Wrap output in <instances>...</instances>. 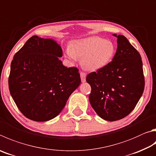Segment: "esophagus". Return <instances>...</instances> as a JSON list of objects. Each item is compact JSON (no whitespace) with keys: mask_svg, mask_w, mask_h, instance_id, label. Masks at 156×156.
Masks as SVG:
<instances>
[{"mask_svg":"<svg viewBox=\"0 0 156 156\" xmlns=\"http://www.w3.org/2000/svg\"><path fill=\"white\" fill-rule=\"evenodd\" d=\"M80 73L81 81L83 82V83H84V82L86 81V73L83 72H81Z\"/></svg>","mask_w":156,"mask_h":156,"instance_id":"obj_1","label":"esophagus"}]
</instances>
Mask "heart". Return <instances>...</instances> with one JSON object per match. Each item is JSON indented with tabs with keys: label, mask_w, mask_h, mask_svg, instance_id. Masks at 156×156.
<instances>
[{
	"label": "heart",
	"mask_w": 156,
	"mask_h": 156,
	"mask_svg": "<svg viewBox=\"0 0 156 156\" xmlns=\"http://www.w3.org/2000/svg\"><path fill=\"white\" fill-rule=\"evenodd\" d=\"M116 47L112 41L100 37H90L72 42L67 55L72 61L81 58L87 69L96 71L107 66L115 55Z\"/></svg>",
	"instance_id": "obj_1"
}]
</instances>
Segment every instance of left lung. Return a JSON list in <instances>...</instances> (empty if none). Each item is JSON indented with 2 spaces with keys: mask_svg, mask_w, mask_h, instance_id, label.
<instances>
[{
  "mask_svg": "<svg viewBox=\"0 0 156 156\" xmlns=\"http://www.w3.org/2000/svg\"><path fill=\"white\" fill-rule=\"evenodd\" d=\"M117 37V49L107 66L87 75L91 87L89 101L103 119L114 121L128 115L145 88L143 62L139 52L125 36Z\"/></svg>",
  "mask_w": 156,
  "mask_h": 156,
  "instance_id": "obj_1",
  "label": "left lung"
}]
</instances>
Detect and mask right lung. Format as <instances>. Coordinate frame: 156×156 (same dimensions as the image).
<instances>
[{
	"mask_svg": "<svg viewBox=\"0 0 156 156\" xmlns=\"http://www.w3.org/2000/svg\"><path fill=\"white\" fill-rule=\"evenodd\" d=\"M61 46L32 36L13 56L9 76L11 97L22 114L35 121L56 117L81 83L78 69L65 67Z\"/></svg>",
	"mask_w": 156,
	"mask_h": 156,
	"instance_id": "right-lung-1",
	"label": "right lung"
}]
</instances>
